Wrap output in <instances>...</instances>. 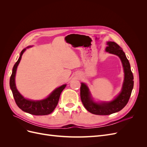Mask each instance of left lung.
<instances>
[{
  "instance_id": "8db88e82",
  "label": "left lung",
  "mask_w": 147,
  "mask_h": 147,
  "mask_svg": "<svg viewBox=\"0 0 147 147\" xmlns=\"http://www.w3.org/2000/svg\"><path fill=\"white\" fill-rule=\"evenodd\" d=\"M107 45L105 51L118 56L121 61L124 80L121 91L112 100L101 102H96L86 84L81 83L80 97L84 107L88 112L98 115H109L122 110L128 102L134 86V77L129 62L122 48L114 42H107Z\"/></svg>"
}]
</instances>
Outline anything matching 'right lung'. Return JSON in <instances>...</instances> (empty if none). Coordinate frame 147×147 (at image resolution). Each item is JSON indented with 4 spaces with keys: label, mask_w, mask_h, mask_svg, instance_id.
<instances>
[{
    "label": "right lung",
    "mask_w": 147,
    "mask_h": 147,
    "mask_svg": "<svg viewBox=\"0 0 147 147\" xmlns=\"http://www.w3.org/2000/svg\"><path fill=\"white\" fill-rule=\"evenodd\" d=\"M32 47H28L23 49L20 53V57L13 67L12 74L10 79V86L16 104L24 112L34 115H47L53 112L58 103L62 91L67 84H64L53 90L46 98L42 100H30L22 96L17 90L15 83V76L18 65L20 64L21 57L26 49Z\"/></svg>",
    "instance_id": "obj_1"
}]
</instances>
